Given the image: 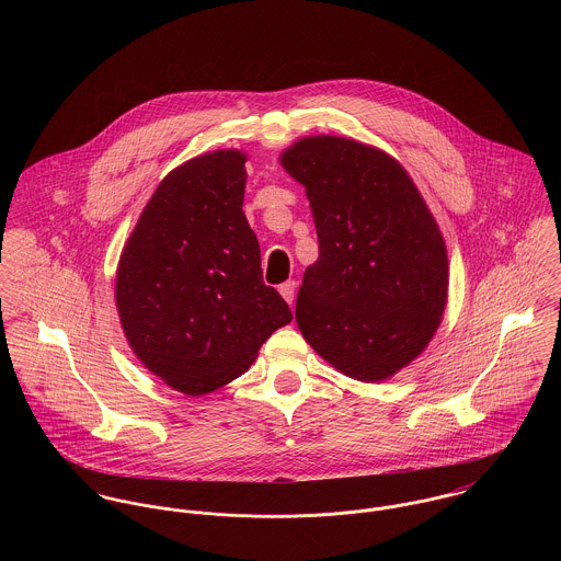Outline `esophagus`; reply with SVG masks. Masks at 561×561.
<instances>
[{
	"label": "esophagus",
	"mask_w": 561,
	"mask_h": 561,
	"mask_svg": "<svg viewBox=\"0 0 561 561\" xmlns=\"http://www.w3.org/2000/svg\"><path fill=\"white\" fill-rule=\"evenodd\" d=\"M278 291H280V296L291 305V302H294V298H296V280H287V283H283V285L278 287Z\"/></svg>",
	"instance_id": "obj_1"
}]
</instances>
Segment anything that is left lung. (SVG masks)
Masks as SVG:
<instances>
[{
    "label": "left lung",
    "instance_id": "8db88e82",
    "mask_svg": "<svg viewBox=\"0 0 561 561\" xmlns=\"http://www.w3.org/2000/svg\"><path fill=\"white\" fill-rule=\"evenodd\" d=\"M280 163L305 185L320 241L298 291V328L336 371L389 380L427 347L445 313L440 229L410 174L382 149L309 136Z\"/></svg>",
    "mask_w": 561,
    "mask_h": 561
}]
</instances>
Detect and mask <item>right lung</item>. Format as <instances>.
I'll use <instances>...</instances> for the list:
<instances>
[{
	"label": "right lung",
	"mask_w": 561,
	"mask_h": 561,
	"mask_svg": "<svg viewBox=\"0 0 561 561\" xmlns=\"http://www.w3.org/2000/svg\"><path fill=\"white\" fill-rule=\"evenodd\" d=\"M245 153L220 149L161 179L116 267V309L140 363L198 398L240 378L291 321L263 283L243 205Z\"/></svg>",
	"instance_id": "1"
}]
</instances>
